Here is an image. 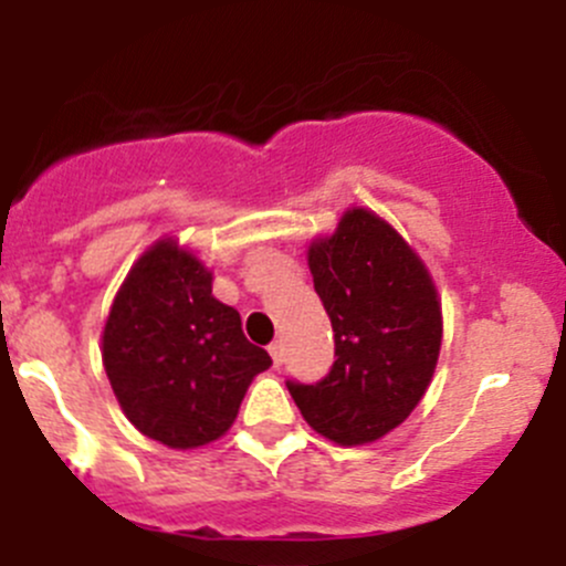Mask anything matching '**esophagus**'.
Masks as SVG:
<instances>
[{
	"instance_id": "34e87169",
	"label": "esophagus",
	"mask_w": 566,
	"mask_h": 566,
	"mask_svg": "<svg viewBox=\"0 0 566 566\" xmlns=\"http://www.w3.org/2000/svg\"><path fill=\"white\" fill-rule=\"evenodd\" d=\"M268 353H271V358H273V367H282V361H284V345H282V342H273V345L268 347Z\"/></svg>"
}]
</instances>
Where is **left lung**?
<instances>
[{
  "label": "left lung",
  "instance_id": "obj_1",
  "mask_svg": "<svg viewBox=\"0 0 566 566\" xmlns=\"http://www.w3.org/2000/svg\"><path fill=\"white\" fill-rule=\"evenodd\" d=\"M334 328V367L287 389L306 424L339 447H364L402 424L436 373L443 339L436 282L386 219L347 208L306 251Z\"/></svg>",
  "mask_w": 566,
  "mask_h": 566
}]
</instances>
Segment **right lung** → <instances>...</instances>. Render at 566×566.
Listing matches in <instances>:
<instances>
[{
  "instance_id": "right-lung-1",
  "label": "right lung",
  "mask_w": 566,
  "mask_h": 566,
  "mask_svg": "<svg viewBox=\"0 0 566 566\" xmlns=\"http://www.w3.org/2000/svg\"><path fill=\"white\" fill-rule=\"evenodd\" d=\"M104 369L142 436L199 449L224 436L271 356L243 336L241 315L213 295V273L177 238L130 265L108 310Z\"/></svg>"
}]
</instances>
